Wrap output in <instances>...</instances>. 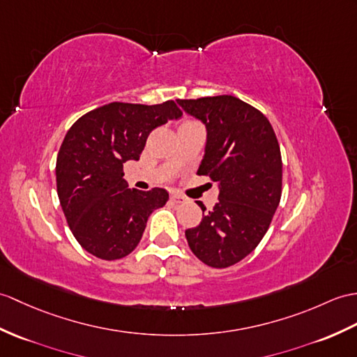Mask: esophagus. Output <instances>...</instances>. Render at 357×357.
I'll use <instances>...</instances> for the list:
<instances>
[{
    "mask_svg": "<svg viewBox=\"0 0 357 357\" xmlns=\"http://www.w3.org/2000/svg\"><path fill=\"white\" fill-rule=\"evenodd\" d=\"M170 199H172V201L175 202V204H185V202H187V197L181 196V195H178V193H172Z\"/></svg>",
    "mask_w": 357,
    "mask_h": 357,
    "instance_id": "obj_1",
    "label": "esophagus"
}]
</instances>
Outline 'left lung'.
I'll use <instances>...</instances> for the list:
<instances>
[{
    "label": "left lung",
    "mask_w": 357,
    "mask_h": 357,
    "mask_svg": "<svg viewBox=\"0 0 357 357\" xmlns=\"http://www.w3.org/2000/svg\"><path fill=\"white\" fill-rule=\"evenodd\" d=\"M204 123L206 143L197 175L218 182L219 201L185 231L190 250L211 268H228L251 254L271 225L281 197L280 146L269 120L233 96L176 100Z\"/></svg>",
    "instance_id": "obj_1"
}]
</instances>
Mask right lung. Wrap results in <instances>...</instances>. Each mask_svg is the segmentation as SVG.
<instances>
[{"label":"right lung","instance_id":"right-lung-1","mask_svg":"<svg viewBox=\"0 0 357 357\" xmlns=\"http://www.w3.org/2000/svg\"><path fill=\"white\" fill-rule=\"evenodd\" d=\"M182 112L175 102H114L85 114L70 130L56 160L61 206L73 236L102 260L123 259L143 237L149 216L169 201L164 188H129L123 164L138 161L149 134Z\"/></svg>","mask_w":357,"mask_h":357}]
</instances>
